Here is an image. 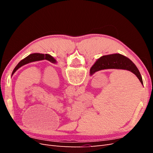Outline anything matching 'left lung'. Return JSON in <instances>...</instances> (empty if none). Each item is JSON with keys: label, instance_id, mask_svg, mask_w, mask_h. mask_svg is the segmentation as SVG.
Masks as SVG:
<instances>
[{"label": "left lung", "instance_id": "8db88e82", "mask_svg": "<svg viewBox=\"0 0 153 153\" xmlns=\"http://www.w3.org/2000/svg\"><path fill=\"white\" fill-rule=\"evenodd\" d=\"M42 60H47V61L54 64L57 63L56 60L49 54H42V53H32L28 55V56L25 57V59L22 60V61L17 64L14 70L13 71L11 75H13V74L15 73V71L18 69H19L20 67L23 66L24 65H25L27 64H29L32 62L42 61Z\"/></svg>", "mask_w": 153, "mask_h": 153}]
</instances>
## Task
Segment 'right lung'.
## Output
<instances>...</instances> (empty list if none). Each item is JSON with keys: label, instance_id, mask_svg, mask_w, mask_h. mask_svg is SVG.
Segmentation results:
<instances>
[{"label": "right lung", "instance_id": "add662e5", "mask_svg": "<svg viewBox=\"0 0 153 153\" xmlns=\"http://www.w3.org/2000/svg\"><path fill=\"white\" fill-rule=\"evenodd\" d=\"M106 69H125L132 72L137 76L143 85V81L138 68L130 59L119 53L104 55L98 59L90 69V75L96 71Z\"/></svg>", "mask_w": 153, "mask_h": 153}]
</instances>
